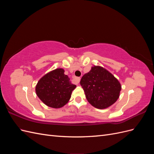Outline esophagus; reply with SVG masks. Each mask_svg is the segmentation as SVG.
<instances>
[{"label": "esophagus", "instance_id": "34e87169", "mask_svg": "<svg viewBox=\"0 0 154 154\" xmlns=\"http://www.w3.org/2000/svg\"><path fill=\"white\" fill-rule=\"evenodd\" d=\"M72 78H73V80H74V82H75V83H76V84H78V83H80V78L76 77V76H73Z\"/></svg>", "mask_w": 154, "mask_h": 154}]
</instances>
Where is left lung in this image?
<instances>
[{
	"label": "left lung",
	"instance_id": "1",
	"mask_svg": "<svg viewBox=\"0 0 154 154\" xmlns=\"http://www.w3.org/2000/svg\"><path fill=\"white\" fill-rule=\"evenodd\" d=\"M80 85L87 101L99 109L114 104L122 89L120 83L112 74L103 67L95 66L82 76Z\"/></svg>",
	"mask_w": 154,
	"mask_h": 154
}]
</instances>
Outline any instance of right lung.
<instances>
[{"label":"right lung","mask_w":154,"mask_h":154,"mask_svg":"<svg viewBox=\"0 0 154 154\" xmlns=\"http://www.w3.org/2000/svg\"><path fill=\"white\" fill-rule=\"evenodd\" d=\"M64 72L63 69H54L44 75L36 85V95L49 107L58 109L63 106L76 87Z\"/></svg>","instance_id":"obj_1"}]
</instances>
